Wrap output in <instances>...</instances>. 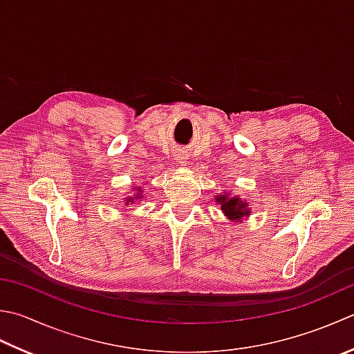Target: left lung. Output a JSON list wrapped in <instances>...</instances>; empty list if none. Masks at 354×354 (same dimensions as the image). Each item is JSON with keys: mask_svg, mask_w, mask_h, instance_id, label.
<instances>
[{"mask_svg": "<svg viewBox=\"0 0 354 354\" xmlns=\"http://www.w3.org/2000/svg\"><path fill=\"white\" fill-rule=\"evenodd\" d=\"M218 203H221V209L225 213V216L230 219H241L250 213L248 210H244L245 204L241 203L238 198H227L223 195L218 196Z\"/></svg>", "mask_w": 354, "mask_h": 354, "instance_id": "obj_1", "label": "left lung"}]
</instances>
